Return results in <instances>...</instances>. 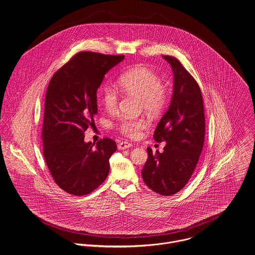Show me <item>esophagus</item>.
<instances>
[{"instance_id":"1","label":"esophagus","mask_w":255,"mask_h":255,"mask_svg":"<svg viewBox=\"0 0 255 255\" xmlns=\"http://www.w3.org/2000/svg\"><path fill=\"white\" fill-rule=\"evenodd\" d=\"M131 146H132L131 143L127 142V141H123V142H121V143L118 144V149H119V150H125V149L130 148Z\"/></svg>"}]
</instances>
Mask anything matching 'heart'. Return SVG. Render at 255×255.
Returning <instances> with one entry per match:
<instances>
[{
	"label": "heart",
	"mask_w": 255,
	"mask_h": 255,
	"mask_svg": "<svg viewBox=\"0 0 255 255\" xmlns=\"http://www.w3.org/2000/svg\"><path fill=\"white\" fill-rule=\"evenodd\" d=\"M119 86L125 93L139 97L140 106L150 114L159 113L166 103L167 90L160 76L150 68L137 66L124 72L119 78ZM119 99L114 86L105 85L101 89V100L109 112L116 111ZM146 125L143 119L123 117L118 121L116 128L127 137L136 138Z\"/></svg>",
	"instance_id": "b5f03b06"
}]
</instances>
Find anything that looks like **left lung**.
<instances>
[{
    "mask_svg": "<svg viewBox=\"0 0 255 255\" xmlns=\"http://www.w3.org/2000/svg\"><path fill=\"white\" fill-rule=\"evenodd\" d=\"M173 72V93L167 111L159 122L154 138L165 141L163 152L147 148L142 169L145 184L162 196L179 192L189 181L203 150L206 120L200 87L180 61L162 56Z\"/></svg>",
    "mask_w": 255,
    "mask_h": 255,
    "instance_id": "left-lung-1",
    "label": "left lung"
}]
</instances>
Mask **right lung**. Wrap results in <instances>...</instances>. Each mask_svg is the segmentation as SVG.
<instances>
[{"label": "right lung", "instance_id": "add662e5", "mask_svg": "<svg viewBox=\"0 0 255 255\" xmlns=\"http://www.w3.org/2000/svg\"><path fill=\"white\" fill-rule=\"evenodd\" d=\"M124 58L78 52L48 84L42 129L44 158L55 183L71 195H88L108 176L116 142L105 137L96 145L86 143L84 132L95 127L96 92L105 74Z\"/></svg>", "mask_w": 255, "mask_h": 255}]
</instances>
